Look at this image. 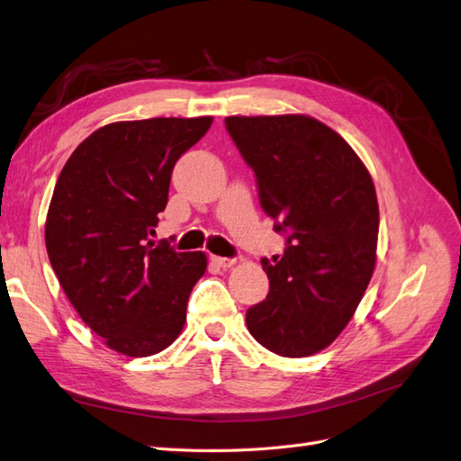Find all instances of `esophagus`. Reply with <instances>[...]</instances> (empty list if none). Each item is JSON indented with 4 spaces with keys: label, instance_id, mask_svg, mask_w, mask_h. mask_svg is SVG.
Segmentation results:
<instances>
[{
    "label": "esophagus",
    "instance_id": "1",
    "mask_svg": "<svg viewBox=\"0 0 461 461\" xmlns=\"http://www.w3.org/2000/svg\"><path fill=\"white\" fill-rule=\"evenodd\" d=\"M211 261H213L217 267H222V269H229L236 264V259H232V258H219V256H211Z\"/></svg>",
    "mask_w": 461,
    "mask_h": 461
}]
</instances>
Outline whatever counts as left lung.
<instances>
[{"instance_id": "obj_1", "label": "left lung", "mask_w": 461, "mask_h": 461, "mask_svg": "<svg viewBox=\"0 0 461 461\" xmlns=\"http://www.w3.org/2000/svg\"><path fill=\"white\" fill-rule=\"evenodd\" d=\"M227 131L256 174L259 203L289 232L266 301L246 312L254 339L310 357L353 318L376 266L378 200L366 167L338 131L304 114L229 116Z\"/></svg>"}]
</instances>
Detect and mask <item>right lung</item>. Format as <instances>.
I'll list each match as a JSON object with an SVG mask.
<instances>
[{
    "mask_svg": "<svg viewBox=\"0 0 461 461\" xmlns=\"http://www.w3.org/2000/svg\"><path fill=\"white\" fill-rule=\"evenodd\" d=\"M213 123L149 118L98 128L68 158L46 217L50 264L81 320L126 357L178 338L203 252H174L149 234L168 202L176 160Z\"/></svg>",
    "mask_w": 461,
    "mask_h": 461,
    "instance_id": "obj_1",
    "label": "right lung"
}]
</instances>
